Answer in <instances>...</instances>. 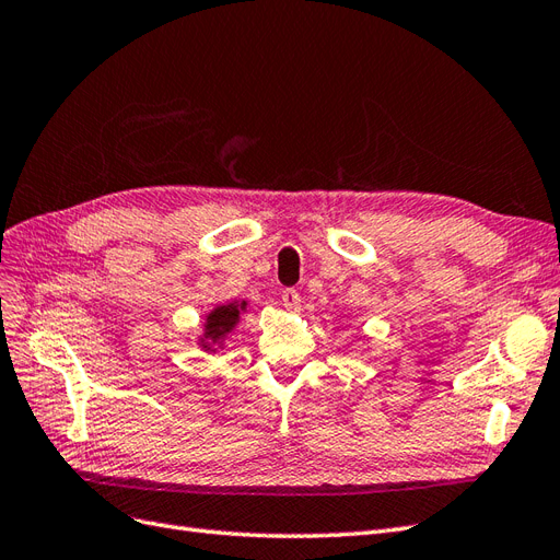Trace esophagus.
<instances>
[{"instance_id": "34e87169", "label": "esophagus", "mask_w": 560, "mask_h": 560, "mask_svg": "<svg viewBox=\"0 0 560 560\" xmlns=\"http://www.w3.org/2000/svg\"><path fill=\"white\" fill-rule=\"evenodd\" d=\"M282 306L290 313H301V294L296 290H284L282 292Z\"/></svg>"}]
</instances>
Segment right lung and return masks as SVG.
Listing matches in <instances>:
<instances>
[{
  "label": "right lung",
  "instance_id": "obj_1",
  "mask_svg": "<svg viewBox=\"0 0 560 560\" xmlns=\"http://www.w3.org/2000/svg\"><path fill=\"white\" fill-rule=\"evenodd\" d=\"M241 308H245V301L241 303H229V306H219L208 315L206 322V338L208 341H222V336H226L235 325H238V315Z\"/></svg>",
  "mask_w": 560,
  "mask_h": 560
}]
</instances>
